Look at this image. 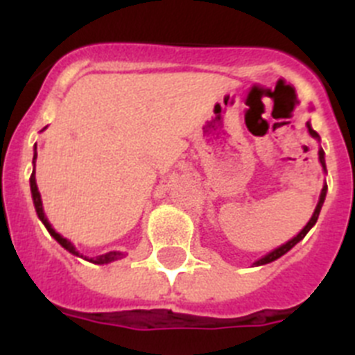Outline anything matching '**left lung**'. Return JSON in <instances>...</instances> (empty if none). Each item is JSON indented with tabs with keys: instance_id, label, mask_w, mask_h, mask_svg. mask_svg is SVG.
<instances>
[{
	"instance_id": "1",
	"label": "left lung",
	"mask_w": 355,
	"mask_h": 355,
	"mask_svg": "<svg viewBox=\"0 0 355 355\" xmlns=\"http://www.w3.org/2000/svg\"><path fill=\"white\" fill-rule=\"evenodd\" d=\"M306 126H308V132H310V135L313 139H320L318 137V133L315 132L313 128H311V125L310 123H306ZM318 160H320V164H322V167H324V171H326V160H324V149H318ZM326 193H327V184H324V188H322V191H320V199H318V204H317V207H315V211H313V214H311V218H310V222L306 223V227H304L303 230H301V232L297 234V236L295 237H292L291 241H287L285 243V245H282V246H278V248L276 250H272V252H269L268 255H264L262 257V259H259L255 262V266H264V264H269V262H272V260H276V259H279V257L282 255H285V253L288 252V250H292L294 248L295 245H297L299 241H301V239H303L304 236H306L308 232H310V229L311 227L315 225V223H317V220H318V214H320V209H322V204H324V200H326Z\"/></svg>"
}]
</instances>
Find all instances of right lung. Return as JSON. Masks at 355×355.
Segmentation results:
<instances>
[{"mask_svg":"<svg viewBox=\"0 0 355 355\" xmlns=\"http://www.w3.org/2000/svg\"><path fill=\"white\" fill-rule=\"evenodd\" d=\"M35 160H37V146H35L33 164H35ZM29 187H31V195H33L35 209H37L38 218H40V220H42V223H44V225H45V229L49 230V234H51V236L54 237V239H56V241L60 243V245L63 246L64 250H68V252H70L71 255H77V257H83V259H86V257L80 255V253L77 252L76 246L71 245V243L68 241L67 237H63V236H61V234H58L56 230L52 229L51 223H49L47 216H45V213H44V207H42V197H40V191H38V187H37V180H35V171H33V174H31V178H29ZM123 255H125V253H121V252H109V253H105V255L96 257V259H86V260H89V262H93V264H109V262H112V260L123 259Z\"/></svg>","mask_w":355,"mask_h":355,"instance_id":"add662e5","label":"right lung"}]
</instances>
